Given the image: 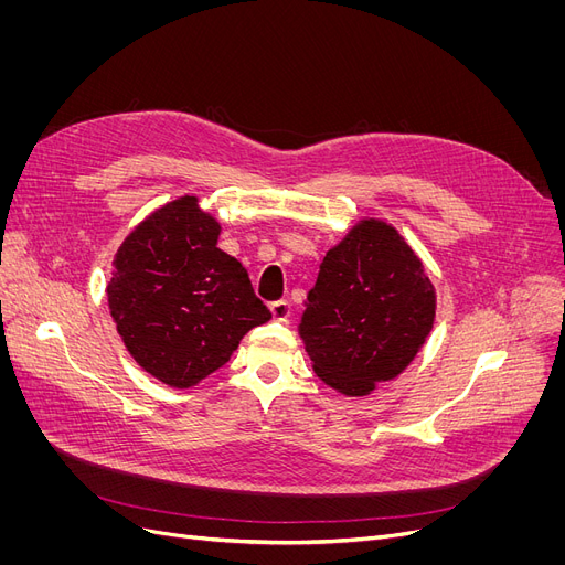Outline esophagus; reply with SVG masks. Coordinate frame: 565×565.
<instances>
[{
	"label": "esophagus",
	"instance_id": "obj_1",
	"mask_svg": "<svg viewBox=\"0 0 565 565\" xmlns=\"http://www.w3.org/2000/svg\"><path fill=\"white\" fill-rule=\"evenodd\" d=\"M270 311H273L275 320L286 322L290 318V313H292V305H290V300H277V302L270 305Z\"/></svg>",
	"mask_w": 565,
	"mask_h": 565
}]
</instances>
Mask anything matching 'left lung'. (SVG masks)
Listing matches in <instances>:
<instances>
[{"instance_id":"left-lung-1","label":"left lung","mask_w":565,"mask_h":565,"mask_svg":"<svg viewBox=\"0 0 565 565\" xmlns=\"http://www.w3.org/2000/svg\"><path fill=\"white\" fill-rule=\"evenodd\" d=\"M300 322L316 373L366 396L419 352L435 320V290L394 226L364 220L322 258Z\"/></svg>"}]
</instances>
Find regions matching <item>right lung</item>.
Here are the masks:
<instances>
[{
    "instance_id": "add662e5",
    "label": "right lung",
    "mask_w": 565,
    "mask_h": 565,
    "mask_svg": "<svg viewBox=\"0 0 565 565\" xmlns=\"http://www.w3.org/2000/svg\"><path fill=\"white\" fill-rule=\"evenodd\" d=\"M217 235L196 196H181L143 220L114 258L107 300L116 330L137 364L175 390L224 366L273 318Z\"/></svg>"
}]
</instances>
